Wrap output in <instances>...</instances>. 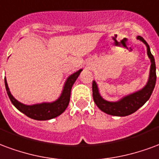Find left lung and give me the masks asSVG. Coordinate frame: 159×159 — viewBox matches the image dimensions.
Masks as SVG:
<instances>
[{"mask_svg": "<svg viewBox=\"0 0 159 159\" xmlns=\"http://www.w3.org/2000/svg\"><path fill=\"white\" fill-rule=\"evenodd\" d=\"M136 39L142 41L146 45L148 56L151 61L149 78H148V83L146 84L144 87L141 89L140 91H135L134 93L122 97L117 102H108L103 99L100 95L96 81L93 80L92 82V92H93L92 95H93L95 103L97 104V106L102 112L109 115L124 117L128 116L129 114L135 113V111H137L141 107L143 106L148 102L155 87L157 76H156V64H155L153 56L151 53L148 44L142 37L137 36Z\"/></svg>", "mask_w": 159, "mask_h": 159, "instance_id": "1", "label": "left lung"}]
</instances>
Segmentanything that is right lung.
Masks as SVG:
<instances>
[{"mask_svg":"<svg viewBox=\"0 0 159 159\" xmlns=\"http://www.w3.org/2000/svg\"><path fill=\"white\" fill-rule=\"evenodd\" d=\"M82 71L80 69L71 75H69L66 80L65 84L63 85V89L58 99L52 102H42V103L33 104V105H25L18 100H16L13 96L11 95L8 87L7 82L5 77V86L8 97L11 100V103L15 107L20 111L21 113H24L26 116L30 119L35 120H48V119H54L56 117L62 114L66 108L70 101V94L73 84H75V80H77L79 75Z\"/></svg>","mask_w":159,"mask_h":159,"instance_id":"1","label":"right lung"}]
</instances>
